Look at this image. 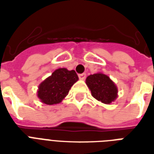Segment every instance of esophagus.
Masks as SVG:
<instances>
[{
	"label": "esophagus",
	"instance_id": "1",
	"mask_svg": "<svg viewBox=\"0 0 154 154\" xmlns=\"http://www.w3.org/2000/svg\"><path fill=\"white\" fill-rule=\"evenodd\" d=\"M78 77H79L80 80H84V79L86 78V73L79 74V75H78Z\"/></svg>",
	"mask_w": 154,
	"mask_h": 154
}]
</instances>
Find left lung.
Instances as JSON below:
<instances>
[{"label":"left lung","instance_id":"obj_1","mask_svg":"<svg viewBox=\"0 0 154 154\" xmlns=\"http://www.w3.org/2000/svg\"><path fill=\"white\" fill-rule=\"evenodd\" d=\"M86 83L92 97L102 103L110 104L118 97L117 87L106 74L98 72L90 75L87 77Z\"/></svg>","mask_w":154,"mask_h":154}]
</instances>
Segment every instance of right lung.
I'll return each instance as SVG.
<instances>
[{
	"mask_svg": "<svg viewBox=\"0 0 154 154\" xmlns=\"http://www.w3.org/2000/svg\"><path fill=\"white\" fill-rule=\"evenodd\" d=\"M77 80L78 77L74 70L58 68L38 86V97L46 105L60 103Z\"/></svg>",
	"mask_w": 154,
	"mask_h": 154,
	"instance_id": "obj_1",
	"label": "right lung"
}]
</instances>
